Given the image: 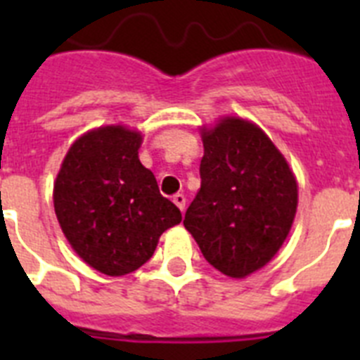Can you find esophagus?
<instances>
[{"mask_svg":"<svg viewBox=\"0 0 360 360\" xmlns=\"http://www.w3.org/2000/svg\"><path fill=\"white\" fill-rule=\"evenodd\" d=\"M173 203H174V205H176L178 209H180V211L184 212V209H186V196H184V195H174L173 196Z\"/></svg>","mask_w":360,"mask_h":360,"instance_id":"esophagus-1","label":"esophagus"}]
</instances>
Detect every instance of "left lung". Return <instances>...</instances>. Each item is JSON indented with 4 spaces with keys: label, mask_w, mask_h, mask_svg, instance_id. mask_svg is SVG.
<instances>
[{
    "label": "left lung",
    "mask_w": 360,
    "mask_h": 360,
    "mask_svg": "<svg viewBox=\"0 0 360 360\" xmlns=\"http://www.w3.org/2000/svg\"><path fill=\"white\" fill-rule=\"evenodd\" d=\"M200 133L202 186L184 225L216 270L243 279L263 269L287 240L297 211V180L252 120L221 115Z\"/></svg>",
    "instance_id": "left-lung-1"
}]
</instances>
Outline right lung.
Wrapping results in <instances>:
<instances>
[{"mask_svg": "<svg viewBox=\"0 0 360 360\" xmlns=\"http://www.w3.org/2000/svg\"><path fill=\"white\" fill-rule=\"evenodd\" d=\"M144 135L124 124L82 133L53 182V209L72 249L101 274L126 276L144 265L162 232L182 221L139 158Z\"/></svg>", "mask_w": 360, "mask_h": 360, "instance_id": "obj_1", "label": "right lung"}]
</instances>
